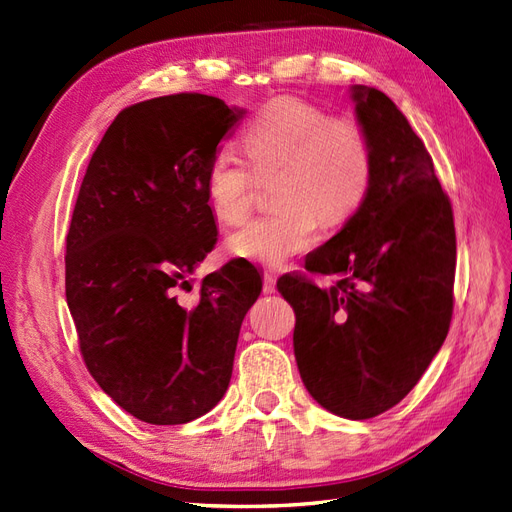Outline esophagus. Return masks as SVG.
I'll use <instances>...</instances> for the list:
<instances>
[{
  "mask_svg": "<svg viewBox=\"0 0 512 512\" xmlns=\"http://www.w3.org/2000/svg\"><path fill=\"white\" fill-rule=\"evenodd\" d=\"M274 291H276V279H274V274L266 272V274H264V294H274Z\"/></svg>",
  "mask_w": 512,
  "mask_h": 512,
  "instance_id": "esophagus-1",
  "label": "esophagus"
}]
</instances>
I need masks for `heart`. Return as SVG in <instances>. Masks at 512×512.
Listing matches in <instances>:
<instances>
[{"label": "heart", "instance_id": "b5f03b06", "mask_svg": "<svg viewBox=\"0 0 512 512\" xmlns=\"http://www.w3.org/2000/svg\"><path fill=\"white\" fill-rule=\"evenodd\" d=\"M255 173L276 171V208L244 223L227 251L264 266H281L313 244L317 221L337 227L352 218L373 180L367 130L347 115H330L309 100L281 96L261 107L242 133ZM255 175L229 148L210 158L203 188L212 214L225 225L251 210Z\"/></svg>", "mask_w": 512, "mask_h": 512}]
</instances>
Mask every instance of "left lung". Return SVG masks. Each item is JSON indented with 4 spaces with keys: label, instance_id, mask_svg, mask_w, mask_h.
<instances>
[{
    "label": "left lung",
    "instance_id": "left-lung-1",
    "mask_svg": "<svg viewBox=\"0 0 512 512\" xmlns=\"http://www.w3.org/2000/svg\"><path fill=\"white\" fill-rule=\"evenodd\" d=\"M373 180L345 227L306 255L311 274L276 283L294 306V354L311 397L367 420L407 397L440 352L452 317L457 238L450 199L425 143L375 87L354 85Z\"/></svg>",
    "mask_w": 512,
    "mask_h": 512
}]
</instances>
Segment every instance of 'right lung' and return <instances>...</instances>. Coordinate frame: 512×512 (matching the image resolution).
I'll list each match as a JSON object with an SVG mask.
<instances>
[{"label": "right lung", "instance_id": "add662e5", "mask_svg": "<svg viewBox=\"0 0 512 512\" xmlns=\"http://www.w3.org/2000/svg\"><path fill=\"white\" fill-rule=\"evenodd\" d=\"M244 109L171 94L118 113L87 165L66 236V300L87 371L124 412L184 425L223 399L246 311L248 261L178 289L216 244L203 178ZM193 287H188L191 291Z\"/></svg>", "mask_w": 512, "mask_h": 512}]
</instances>
